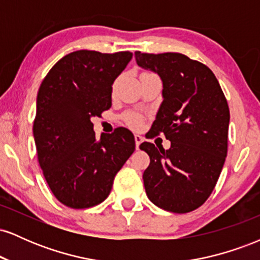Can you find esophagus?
<instances>
[{
    "instance_id": "34e87169",
    "label": "esophagus",
    "mask_w": 260,
    "mask_h": 260,
    "mask_svg": "<svg viewBox=\"0 0 260 260\" xmlns=\"http://www.w3.org/2000/svg\"><path fill=\"white\" fill-rule=\"evenodd\" d=\"M134 140H136V149L139 150V145L140 143L143 142V137L139 136V134H136V136H134Z\"/></svg>"
}]
</instances>
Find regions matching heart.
I'll return each instance as SVG.
<instances>
[{
  "mask_svg": "<svg viewBox=\"0 0 260 260\" xmlns=\"http://www.w3.org/2000/svg\"><path fill=\"white\" fill-rule=\"evenodd\" d=\"M144 73H148V72H144ZM124 120H126V122L131 127L136 128V129H138V128L142 127L143 124V117L139 115V113H136V112L127 113V115L124 116Z\"/></svg>",
  "mask_w": 260,
  "mask_h": 260,
  "instance_id": "b5f03b06",
  "label": "heart"
}]
</instances>
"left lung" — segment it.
<instances>
[{
  "instance_id": "8db88e82",
  "label": "left lung",
  "mask_w": 260,
  "mask_h": 260,
  "mask_svg": "<svg viewBox=\"0 0 260 260\" xmlns=\"http://www.w3.org/2000/svg\"><path fill=\"white\" fill-rule=\"evenodd\" d=\"M138 66L162 80V103L150 137L164 133L165 150L144 142L150 156L143 174L145 192L156 207L171 213L196 210L211 194L228 155L230 110L215 74L177 52H136Z\"/></svg>"
}]
</instances>
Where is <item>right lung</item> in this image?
Masks as SVG:
<instances>
[{"mask_svg": "<svg viewBox=\"0 0 260 260\" xmlns=\"http://www.w3.org/2000/svg\"><path fill=\"white\" fill-rule=\"evenodd\" d=\"M132 56L129 51L71 52L39 88L32 126L39 165L66 207L85 209L105 201L116 174L136 149L127 128L96 139L91 122L111 107L113 82Z\"/></svg>", "mask_w": 260, "mask_h": 260, "instance_id": "right-lung-1", "label": "right lung"}]
</instances>
